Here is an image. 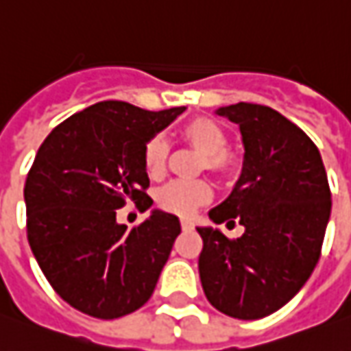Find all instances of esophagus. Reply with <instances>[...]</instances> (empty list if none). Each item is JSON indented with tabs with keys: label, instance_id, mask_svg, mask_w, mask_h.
Instances as JSON below:
<instances>
[{
	"label": "esophagus",
	"instance_id": "1",
	"mask_svg": "<svg viewBox=\"0 0 351 351\" xmlns=\"http://www.w3.org/2000/svg\"><path fill=\"white\" fill-rule=\"evenodd\" d=\"M193 227H195L193 219H187V217H185V219H181V229H183V231H191Z\"/></svg>",
	"mask_w": 351,
	"mask_h": 351
}]
</instances>
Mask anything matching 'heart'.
I'll return each instance as SVG.
<instances>
[{
    "label": "heart",
    "instance_id": "1",
    "mask_svg": "<svg viewBox=\"0 0 351 351\" xmlns=\"http://www.w3.org/2000/svg\"><path fill=\"white\" fill-rule=\"evenodd\" d=\"M181 139L202 154L200 168H206L216 173H231L235 170V158L226 151L227 134L223 128L212 118H193L181 128ZM168 143L162 137H152L145 145L143 164L151 178H160L166 168ZM210 185L206 181H171L158 191V204L168 212L189 216L202 204L210 200Z\"/></svg>",
    "mask_w": 351,
    "mask_h": 351
}]
</instances>
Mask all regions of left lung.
<instances>
[{"mask_svg": "<svg viewBox=\"0 0 351 351\" xmlns=\"http://www.w3.org/2000/svg\"><path fill=\"white\" fill-rule=\"evenodd\" d=\"M216 114L239 125L245 162L231 195L208 216L239 221L245 233L231 241L197 227L200 282L217 311L262 319L291 302L317 265L330 217L327 171L313 141L269 106L237 103Z\"/></svg>", "mask_w": 351, "mask_h": 351, "instance_id": "1", "label": "left lung"}]
</instances>
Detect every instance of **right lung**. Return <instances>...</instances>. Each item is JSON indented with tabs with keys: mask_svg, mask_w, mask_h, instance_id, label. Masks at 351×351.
<instances>
[{
	"mask_svg": "<svg viewBox=\"0 0 351 351\" xmlns=\"http://www.w3.org/2000/svg\"><path fill=\"white\" fill-rule=\"evenodd\" d=\"M183 110L101 101L66 118L38 149L24 185L28 243L55 292L82 313L122 317L152 296L180 219L152 210L130 229L116 210L151 208L145 145Z\"/></svg>",
	"mask_w": 351,
	"mask_h": 351,
	"instance_id": "right-lung-1",
	"label": "right lung"
}]
</instances>
